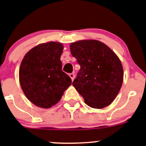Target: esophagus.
<instances>
[{"mask_svg":"<svg viewBox=\"0 0 146 146\" xmlns=\"http://www.w3.org/2000/svg\"><path fill=\"white\" fill-rule=\"evenodd\" d=\"M69 76H70V78H71L72 81H73V80H74V78H75L74 73H70V74L69 75Z\"/></svg>","mask_w":146,"mask_h":146,"instance_id":"esophagus-1","label":"esophagus"}]
</instances>
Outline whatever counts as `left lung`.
I'll use <instances>...</instances> for the list:
<instances>
[{
	"label": "left lung",
	"mask_w": 146,
	"mask_h": 146,
	"mask_svg": "<svg viewBox=\"0 0 146 146\" xmlns=\"http://www.w3.org/2000/svg\"><path fill=\"white\" fill-rule=\"evenodd\" d=\"M70 48L81 66L73 86L89 107L108 106L123 83V67L118 56L98 40H78L72 43Z\"/></svg>",
	"instance_id": "1"
}]
</instances>
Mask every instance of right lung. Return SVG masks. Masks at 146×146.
Returning a JSON list of instances; mask_svg holds the SVG:
<instances>
[{
	"mask_svg": "<svg viewBox=\"0 0 146 146\" xmlns=\"http://www.w3.org/2000/svg\"><path fill=\"white\" fill-rule=\"evenodd\" d=\"M63 46L49 41L29 51L21 62L19 83L27 99L38 107L49 108L60 100L71 85V78L62 70Z\"/></svg>",
	"mask_w": 146,
	"mask_h": 146,
	"instance_id": "obj_1",
	"label": "right lung"
}]
</instances>
